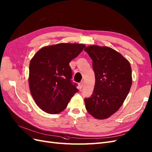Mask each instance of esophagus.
<instances>
[{"label":"esophagus","instance_id":"obj_1","mask_svg":"<svg viewBox=\"0 0 152 152\" xmlns=\"http://www.w3.org/2000/svg\"><path fill=\"white\" fill-rule=\"evenodd\" d=\"M79 88H80V89H82V88H83V86H84L83 83H80L79 84Z\"/></svg>","mask_w":152,"mask_h":152}]
</instances>
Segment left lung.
Here are the masks:
<instances>
[{
    "label": "left lung",
    "instance_id": "8db88e82",
    "mask_svg": "<svg viewBox=\"0 0 152 152\" xmlns=\"http://www.w3.org/2000/svg\"><path fill=\"white\" fill-rule=\"evenodd\" d=\"M84 51L93 61L95 77L94 92L90 97L84 99L85 106L96 119H106L120 108L130 90V64L109 47L93 45Z\"/></svg>",
    "mask_w": 152,
    "mask_h": 152
}]
</instances>
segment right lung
<instances>
[{
	"label": "right lung",
	"mask_w": 152,
	"mask_h": 152,
	"mask_svg": "<svg viewBox=\"0 0 152 152\" xmlns=\"http://www.w3.org/2000/svg\"><path fill=\"white\" fill-rule=\"evenodd\" d=\"M86 47L82 44L61 43L42 48L30 61L29 85L35 102L50 114L64 110L78 91L69 64Z\"/></svg>",
	"instance_id": "add662e5"
}]
</instances>
